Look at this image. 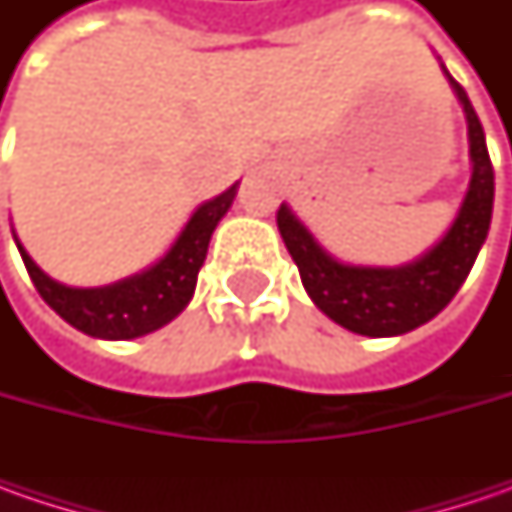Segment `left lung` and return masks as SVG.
<instances>
[{
	"instance_id": "obj_1",
	"label": "left lung",
	"mask_w": 512,
	"mask_h": 512,
	"mask_svg": "<svg viewBox=\"0 0 512 512\" xmlns=\"http://www.w3.org/2000/svg\"><path fill=\"white\" fill-rule=\"evenodd\" d=\"M444 76L450 79V88L464 108L473 173L453 225L422 259L402 267L342 265L313 239V233L293 216L290 207L282 205L276 213V225L287 253L299 267L307 296L336 325L353 333L382 339L402 336L430 322L459 293L487 239L496 187L482 122L462 85L447 70Z\"/></svg>"
}]
</instances>
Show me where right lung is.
<instances>
[{
    "label": "right lung",
    "mask_w": 512,
    "mask_h": 512,
    "mask_svg": "<svg viewBox=\"0 0 512 512\" xmlns=\"http://www.w3.org/2000/svg\"><path fill=\"white\" fill-rule=\"evenodd\" d=\"M233 199L236 185L196 207V213L165 253V259H159L156 265L136 276L105 287L59 285L39 270V265L25 253V247L19 245V239L16 247L39 296L68 325L96 339H136L165 327L185 310L196 290L199 267L205 265L210 236L222 222L227 207L233 205Z\"/></svg>",
    "instance_id": "1"
}]
</instances>
